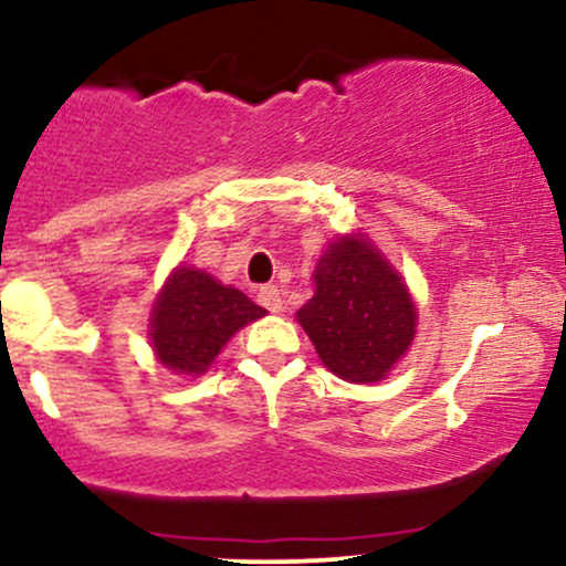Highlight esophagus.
Listing matches in <instances>:
<instances>
[{
    "mask_svg": "<svg viewBox=\"0 0 566 566\" xmlns=\"http://www.w3.org/2000/svg\"><path fill=\"white\" fill-rule=\"evenodd\" d=\"M258 303L263 305V308H269L271 314H279L282 311V292H279L274 284H265V287L258 290Z\"/></svg>",
    "mask_w": 566,
    "mask_h": 566,
    "instance_id": "esophagus-1",
    "label": "esophagus"
}]
</instances>
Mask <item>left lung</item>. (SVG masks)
I'll use <instances>...</instances> for the list:
<instances>
[{"label":"left lung","mask_w":566,"mask_h":566,"mask_svg":"<svg viewBox=\"0 0 566 566\" xmlns=\"http://www.w3.org/2000/svg\"><path fill=\"white\" fill-rule=\"evenodd\" d=\"M316 292L297 322L329 373L378 382L412 346L418 308L405 279L365 233L329 242L314 271Z\"/></svg>","instance_id":"1"}]
</instances>
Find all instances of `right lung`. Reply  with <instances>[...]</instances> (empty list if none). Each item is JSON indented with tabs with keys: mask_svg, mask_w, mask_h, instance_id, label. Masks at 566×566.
<instances>
[{
	"mask_svg": "<svg viewBox=\"0 0 566 566\" xmlns=\"http://www.w3.org/2000/svg\"><path fill=\"white\" fill-rule=\"evenodd\" d=\"M265 308L242 290L226 287L207 271L178 265L151 308V346L157 359L178 375H201L220 348Z\"/></svg>",
	"mask_w": 566,
	"mask_h": 566,
	"instance_id": "right-lung-1",
	"label": "right lung"
}]
</instances>
